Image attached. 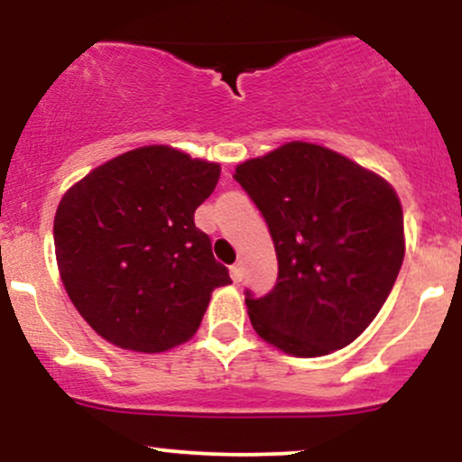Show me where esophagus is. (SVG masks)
Instances as JSON below:
<instances>
[{"mask_svg":"<svg viewBox=\"0 0 462 462\" xmlns=\"http://www.w3.org/2000/svg\"><path fill=\"white\" fill-rule=\"evenodd\" d=\"M230 275H232V280H235V282H241V280H243V267H241V263L232 264V267H230Z\"/></svg>","mask_w":462,"mask_h":462,"instance_id":"34e87169","label":"esophagus"}]
</instances>
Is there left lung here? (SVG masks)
Listing matches in <instances>:
<instances>
[{
	"label": "left lung",
	"mask_w": 462,
	"mask_h": 462,
	"mask_svg": "<svg viewBox=\"0 0 462 462\" xmlns=\"http://www.w3.org/2000/svg\"><path fill=\"white\" fill-rule=\"evenodd\" d=\"M278 256L269 293L245 291L254 330L293 356L349 346L374 321L404 261V215L383 178L312 143L238 164Z\"/></svg>",
	"instance_id": "8db88e82"
}]
</instances>
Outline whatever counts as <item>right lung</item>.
Instances as JSON below:
<instances>
[{
    "label": "right lung",
    "mask_w": 462,
    "mask_h": 462,
    "mask_svg": "<svg viewBox=\"0 0 462 462\" xmlns=\"http://www.w3.org/2000/svg\"><path fill=\"white\" fill-rule=\"evenodd\" d=\"M219 164L150 145L93 169L60 199L54 219L62 284L106 341L164 352L189 341L217 286L230 284L195 208Z\"/></svg>",
    "instance_id": "1"
}]
</instances>
